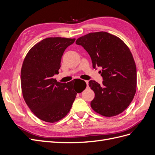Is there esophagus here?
I'll use <instances>...</instances> for the list:
<instances>
[{
	"label": "esophagus",
	"mask_w": 155,
	"mask_h": 155,
	"mask_svg": "<svg viewBox=\"0 0 155 155\" xmlns=\"http://www.w3.org/2000/svg\"><path fill=\"white\" fill-rule=\"evenodd\" d=\"M85 83H87V87H88V81H85Z\"/></svg>",
	"instance_id": "esophagus-1"
}]
</instances>
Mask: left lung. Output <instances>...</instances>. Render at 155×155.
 I'll return each instance as SVG.
<instances>
[{"mask_svg": "<svg viewBox=\"0 0 155 155\" xmlns=\"http://www.w3.org/2000/svg\"><path fill=\"white\" fill-rule=\"evenodd\" d=\"M76 43L90 55L94 68H102L101 85L93 80L88 83L95 93L92 109L106 117L121 113L137 91V67L129 47L119 37L105 31L89 33Z\"/></svg>", "mask_w": 155, "mask_h": 155, "instance_id": "8db88e82", "label": "left lung"}]
</instances>
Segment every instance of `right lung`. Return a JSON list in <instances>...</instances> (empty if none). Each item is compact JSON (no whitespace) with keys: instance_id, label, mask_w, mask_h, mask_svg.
Segmentation results:
<instances>
[{"instance_id":"1","label":"right lung","mask_w":155,"mask_h":155,"mask_svg":"<svg viewBox=\"0 0 155 155\" xmlns=\"http://www.w3.org/2000/svg\"><path fill=\"white\" fill-rule=\"evenodd\" d=\"M76 39L48 37L35 45L23 61L21 72L22 93L30 109L46 122H57L66 116L71 109L77 93L86 88L79 79L67 83L53 78L59 74L61 57ZM84 84L81 91L77 85Z\"/></svg>"}]
</instances>
